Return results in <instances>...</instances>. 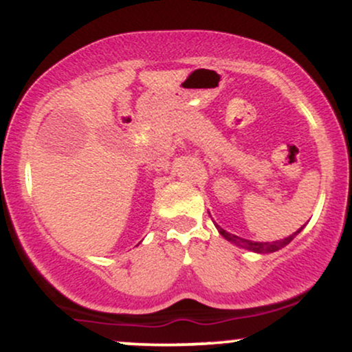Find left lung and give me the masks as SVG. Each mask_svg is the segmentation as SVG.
<instances>
[{"label": "left lung", "instance_id": "left-lung-1", "mask_svg": "<svg viewBox=\"0 0 352 352\" xmlns=\"http://www.w3.org/2000/svg\"><path fill=\"white\" fill-rule=\"evenodd\" d=\"M215 227H217L219 234L222 235V237L226 239V241H229L230 244H234V245L241 247V249L252 250V252H257V254H270V252H277V250L283 249V247L287 245L289 242H291L292 239H294L296 235L299 234L300 230L304 229V226H302V227H300V229H297L296 232L292 234V235H289V237L280 239V241H276V242H256V241H249V239H242V237H239V235H234V234L227 232V230H223L222 227L217 226V223H215Z\"/></svg>", "mask_w": 352, "mask_h": 352}]
</instances>
